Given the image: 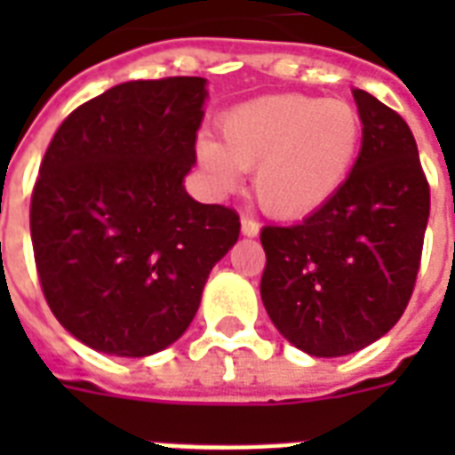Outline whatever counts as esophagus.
<instances>
[{
	"instance_id": "obj_1",
	"label": "esophagus",
	"mask_w": 455,
	"mask_h": 455,
	"mask_svg": "<svg viewBox=\"0 0 455 455\" xmlns=\"http://www.w3.org/2000/svg\"><path fill=\"white\" fill-rule=\"evenodd\" d=\"M241 231H243V235H248V238H255V235L259 234V221H255L252 217H243Z\"/></svg>"
}]
</instances>
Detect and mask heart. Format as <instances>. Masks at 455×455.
Listing matches in <instances>:
<instances>
[{
	"mask_svg": "<svg viewBox=\"0 0 455 455\" xmlns=\"http://www.w3.org/2000/svg\"><path fill=\"white\" fill-rule=\"evenodd\" d=\"M221 144H196L200 167L224 191L238 170L255 172V196L276 220H304L325 207L352 174L361 151L359 110L345 99L271 94L221 117Z\"/></svg>",
	"mask_w": 455,
	"mask_h": 455,
	"instance_id": "b5f03b06",
	"label": "heart"
}]
</instances>
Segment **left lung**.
Returning a JSON list of instances; mask_svg holds the SVG:
<instances>
[{"mask_svg":"<svg viewBox=\"0 0 455 455\" xmlns=\"http://www.w3.org/2000/svg\"><path fill=\"white\" fill-rule=\"evenodd\" d=\"M363 137L339 193L292 227H264V309L311 356H345L402 318L416 285L430 186L403 117L354 89Z\"/></svg>","mask_w":455,"mask_h":455,"instance_id":"left-lung-1","label":"left lung"}]
</instances>
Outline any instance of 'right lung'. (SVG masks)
Segmentation results:
<instances>
[{"label": "right lung", "mask_w": 455, "mask_h": 455, "mask_svg": "<svg viewBox=\"0 0 455 455\" xmlns=\"http://www.w3.org/2000/svg\"><path fill=\"white\" fill-rule=\"evenodd\" d=\"M205 99L203 77L123 82L75 108L39 164V283L59 323L96 352L139 359L177 342L238 241L235 210L184 188Z\"/></svg>", "instance_id": "1"}]
</instances>
